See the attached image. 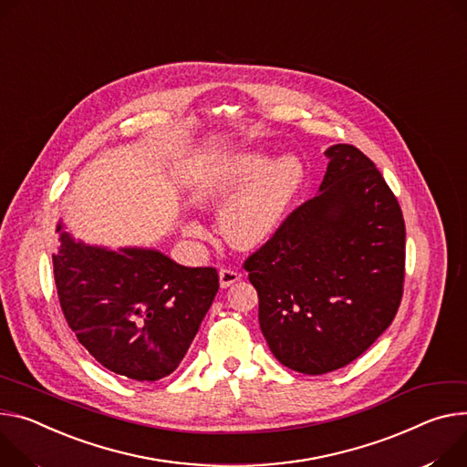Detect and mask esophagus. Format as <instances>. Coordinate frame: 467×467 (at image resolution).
<instances>
[{
  "mask_svg": "<svg viewBox=\"0 0 467 467\" xmlns=\"http://www.w3.org/2000/svg\"><path fill=\"white\" fill-rule=\"evenodd\" d=\"M240 279H242V274L238 270H234V268H222L220 270V285H222V288H227V286L234 285Z\"/></svg>",
  "mask_w": 467,
  "mask_h": 467,
  "instance_id": "obj_1",
  "label": "esophagus"
}]
</instances>
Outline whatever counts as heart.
<instances>
[{
	"label": "heart",
	"instance_id": "1",
	"mask_svg": "<svg viewBox=\"0 0 467 467\" xmlns=\"http://www.w3.org/2000/svg\"><path fill=\"white\" fill-rule=\"evenodd\" d=\"M304 182V167L296 156L268 163V154L247 150L210 163L193 184V201L202 208L231 197L220 214L225 240L236 249H257L281 227L290 202ZM192 236H202L199 223H188Z\"/></svg>",
	"mask_w": 467,
	"mask_h": 467
}]
</instances>
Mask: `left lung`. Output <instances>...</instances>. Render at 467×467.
<instances>
[{
  "label": "left lung",
  "mask_w": 467,
  "mask_h": 467,
  "mask_svg": "<svg viewBox=\"0 0 467 467\" xmlns=\"http://www.w3.org/2000/svg\"><path fill=\"white\" fill-rule=\"evenodd\" d=\"M324 154L320 193L244 263L272 354L313 376L352 363L389 327L406 261L402 210L372 160L347 143Z\"/></svg>",
  "instance_id": "8db88e82"
}]
</instances>
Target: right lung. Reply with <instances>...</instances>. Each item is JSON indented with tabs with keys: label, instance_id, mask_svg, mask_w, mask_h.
<instances>
[{
	"label": "right lung",
	"instance_id": "obj_1",
	"mask_svg": "<svg viewBox=\"0 0 467 467\" xmlns=\"http://www.w3.org/2000/svg\"><path fill=\"white\" fill-rule=\"evenodd\" d=\"M59 233L52 255L61 311L108 370L156 381L184 359L220 288L216 268H188L156 249L88 245Z\"/></svg>",
	"mask_w": 467,
	"mask_h": 467
}]
</instances>
